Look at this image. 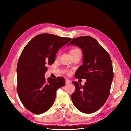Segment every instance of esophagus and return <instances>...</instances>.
I'll use <instances>...</instances> for the list:
<instances>
[{
    "instance_id": "1",
    "label": "esophagus",
    "mask_w": 131,
    "mask_h": 131,
    "mask_svg": "<svg viewBox=\"0 0 131 131\" xmlns=\"http://www.w3.org/2000/svg\"><path fill=\"white\" fill-rule=\"evenodd\" d=\"M66 84L67 85L70 84V81L69 80V79H66Z\"/></svg>"
}]
</instances>
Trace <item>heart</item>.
<instances>
[{
  "label": "heart",
  "instance_id": "heart-1",
  "mask_svg": "<svg viewBox=\"0 0 131 131\" xmlns=\"http://www.w3.org/2000/svg\"><path fill=\"white\" fill-rule=\"evenodd\" d=\"M70 54H72V56H73V55L77 54H78V53H81V51L79 50V49H77V48L72 49V50L70 51ZM66 72H67V73L68 74H70L71 73V71L70 70H66Z\"/></svg>",
  "mask_w": 131,
  "mask_h": 131
}]
</instances>
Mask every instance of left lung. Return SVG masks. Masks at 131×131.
<instances>
[{
  "label": "left lung",
  "instance_id": "obj_1",
  "mask_svg": "<svg viewBox=\"0 0 131 131\" xmlns=\"http://www.w3.org/2000/svg\"><path fill=\"white\" fill-rule=\"evenodd\" d=\"M75 45L82 50L83 64L76 71L77 79H86L84 86L73 81L75 87L71 98L73 104L81 112H96L108 99L113 80L112 59L109 53L98 42L90 36L72 39L67 46Z\"/></svg>",
  "mask_w": 131,
  "mask_h": 131
}]
</instances>
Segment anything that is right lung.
Segmentation results:
<instances>
[{
	"instance_id": "obj_1",
	"label": "right lung",
	"mask_w": 131,
	"mask_h": 131,
	"mask_svg": "<svg viewBox=\"0 0 131 131\" xmlns=\"http://www.w3.org/2000/svg\"><path fill=\"white\" fill-rule=\"evenodd\" d=\"M72 39L50 34L33 38L23 49L17 67V91L25 108L35 114H41L53 104L58 89L64 86L65 79L44 77L47 66L54 63L59 49Z\"/></svg>"
}]
</instances>
